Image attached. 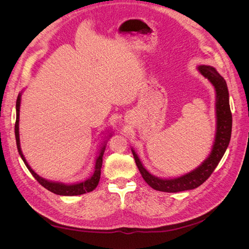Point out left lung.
I'll use <instances>...</instances> for the list:
<instances>
[{
	"label": "left lung",
	"mask_w": 249,
	"mask_h": 249,
	"mask_svg": "<svg viewBox=\"0 0 249 249\" xmlns=\"http://www.w3.org/2000/svg\"><path fill=\"white\" fill-rule=\"evenodd\" d=\"M198 71L203 77L207 78L216 90V116H217V127L215 142L210 156L206 161L198 166L196 169L176 178H159L150 173L143 167L138 156L132 149L135 162L141 173L143 179L158 191L163 192H180L186 190L195 189L212 175L218 163L220 162L225 150H227L231 135V112L229 103V90L225 80L220 76L217 71L212 66L200 65Z\"/></svg>",
	"instance_id": "1"
}]
</instances>
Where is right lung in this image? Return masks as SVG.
Wrapping results in <instances>:
<instances>
[{
	"mask_svg": "<svg viewBox=\"0 0 249 249\" xmlns=\"http://www.w3.org/2000/svg\"><path fill=\"white\" fill-rule=\"evenodd\" d=\"M19 106H20V94L18 96L17 100V120H16V139H17V145L18 149V154L21 157L22 161H24L25 165L29 171L32 173V176L35 178V179L38 182L42 187L46 188L49 191L58 194V195H65V196H73V195H81L87 192H91L94 190L96 186L99 185L100 178H101V168L103 165V156L105 153V146L102 148L101 153L97 157L95 161V166H94V172L91 176V178L86 179L85 182L78 183V184H72V185H65L62 183H55V182H50L48 179H44L41 177H39L37 173L34 172V170L29 166L27 163L24 155L21 153L20 144H19V134H18V122H19Z\"/></svg>",
	"mask_w": 249,
	"mask_h": 249,
	"instance_id": "1",
	"label": "right lung"
}]
</instances>
